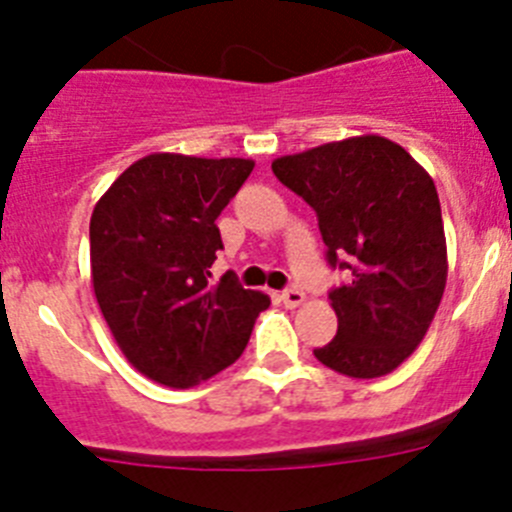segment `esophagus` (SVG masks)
<instances>
[{
  "mask_svg": "<svg viewBox=\"0 0 512 512\" xmlns=\"http://www.w3.org/2000/svg\"><path fill=\"white\" fill-rule=\"evenodd\" d=\"M282 302L287 307H297V305H302V302H305V295H302L297 287H289V289H284V292H282Z\"/></svg>",
  "mask_w": 512,
  "mask_h": 512,
  "instance_id": "esophagus-1",
  "label": "esophagus"
}]
</instances>
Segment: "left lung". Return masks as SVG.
I'll return each instance as SVG.
<instances>
[{"label":"left lung","mask_w":512,"mask_h":512,"mask_svg":"<svg viewBox=\"0 0 512 512\" xmlns=\"http://www.w3.org/2000/svg\"><path fill=\"white\" fill-rule=\"evenodd\" d=\"M271 171L315 210L338 333L315 359L354 379L390 374L428 333L446 289L441 202L428 171L382 135H356L282 156Z\"/></svg>","instance_id":"obj_1"}]
</instances>
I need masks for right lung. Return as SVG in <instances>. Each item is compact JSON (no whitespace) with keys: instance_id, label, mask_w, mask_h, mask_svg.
<instances>
[{"instance_id":"1","label":"right lung","mask_w":512,"mask_h":512,"mask_svg":"<svg viewBox=\"0 0 512 512\" xmlns=\"http://www.w3.org/2000/svg\"><path fill=\"white\" fill-rule=\"evenodd\" d=\"M251 158L151 153L117 176L89 223L92 284L125 359L166 387H194L243 354L264 292L212 282L215 220Z\"/></svg>"}]
</instances>
